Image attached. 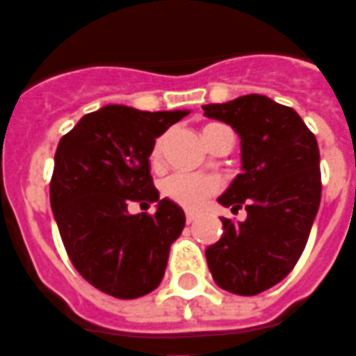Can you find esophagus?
Returning <instances> with one entry per match:
<instances>
[{
	"label": "esophagus",
	"mask_w": 356,
	"mask_h": 356,
	"mask_svg": "<svg viewBox=\"0 0 356 356\" xmlns=\"http://www.w3.org/2000/svg\"><path fill=\"white\" fill-rule=\"evenodd\" d=\"M185 219H186V223H193L194 219H196V216H194V213H191V211H186Z\"/></svg>",
	"instance_id": "34e87169"
}]
</instances>
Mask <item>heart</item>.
Listing matches in <instances>:
<instances>
[{
	"label": "heart",
	"mask_w": 356,
	"mask_h": 356,
	"mask_svg": "<svg viewBox=\"0 0 356 356\" xmlns=\"http://www.w3.org/2000/svg\"><path fill=\"white\" fill-rule=\"evenodd\" d=\"M213 125L209 124L204 127V133L211 129ZM162 147L163 139L156 140L152 152H150V162L158 163L162 158ZM221 188V181L216 177H202V175H188V173H175L163 181L162 193L168 200L175 202L181 208L185 209H198L206 202L208 196L219 193Z\"/></svg>",
	"instance_id": "b5f03b06"
}]
</instances>
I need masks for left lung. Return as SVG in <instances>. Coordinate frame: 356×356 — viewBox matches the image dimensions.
Masks as SVG:
<instances>
[{
  "instance_id": "obj_1",
  "label": "left lung",
  "mask_w": 356,
  "mask_h": 356,
  "mask_svg": "<svg viewBox=\"0 0 356 356\" xmlns=\"http://www.w3.org/2000/svg\"><path fill=\"white\" fill-rule=\"evenodd\" d=\"M240 135L242 173L219 204L246 208L244 223L223 221V236L206 250L219 288L257 296L290 275L305 250L321 206V152L311 129L290 106L244 95L202 106Z\"/></svg>"
}]
</instances>
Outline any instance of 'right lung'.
I'll list each match as a JSON object with an SVG mask.
<instances>
[{"mask_svg": "<svg viewBox=\"0 0 356 356\" xmlns=\"http://www.w3.org/2000/svg\"><path fill=\"white\" fill-rule=\"evenodd\" d=\"M186 110L143 112L108 104L86 114L58 140L51 209L66 254L91 286L135 299L162 282L185 213L163 198L150 175V152ZM131 201H158L154 216H131Z\"/></svg>", "mask_w": 356, "mask_h": 356, "instance_id": "add662e5", "label": "right lung"}]
</instances>
